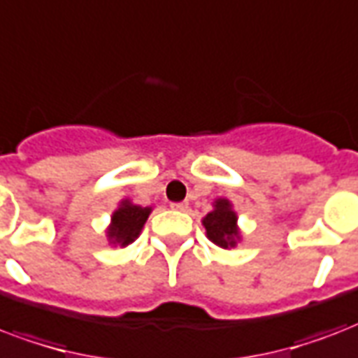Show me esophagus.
I'll return each mask as SVG.
<instances>
[{
	"instance_id": "1",
	"label": "esophagus",
	"mask_w": 358,
	"mask_h": 358,
	"mask_svg": "<svg viewBox=\"0 0 358 358\" xmlns=\"http://www.w3.org/2000/svg\"><path fill=\"white\" fill-rule=\"evenodd\" d=\"M189 208V203L187 201H179V203H171V209H176V211H185V209Z\"/></svg>"
}]
</instances>
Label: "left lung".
Here are the masks:
<instances>
[{
    "label": "left lung",
    "instance_id": "1",
    "mask_svg": "<svg viewBox=\"0 0 358 358\" xmlns=\"http://www.w3.org/2000/svg\"><path fill=\"white\" fill-rule=\"evenodd\" d=\"M201 224L206 228L208 240L220 249L230 251L243 240L238 224V213L234 211V203L228 198H215L213 209L201 219Z\"/></svg>",
    "mask_w": 358,
    "mask_h": 358
}]
</instances>
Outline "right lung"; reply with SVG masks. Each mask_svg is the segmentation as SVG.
<instances>
[{"mask_svg":"<svg viewBox=\"0 0 358 358\" xmlns=\"http://www.w3.org/2000/svg\"><path fill=\"white\" fill-rule=\"evenodd\" d=\"M152 213V206H138L130 198H122L118 201L117 209L111 213V222L106 228L107 245L128 247L138 240L143 230L145 222Z\"/></svg>","mask_w":358,"mask_h":358,"instance_id":"1","label":"right lung"}]
</instances>
